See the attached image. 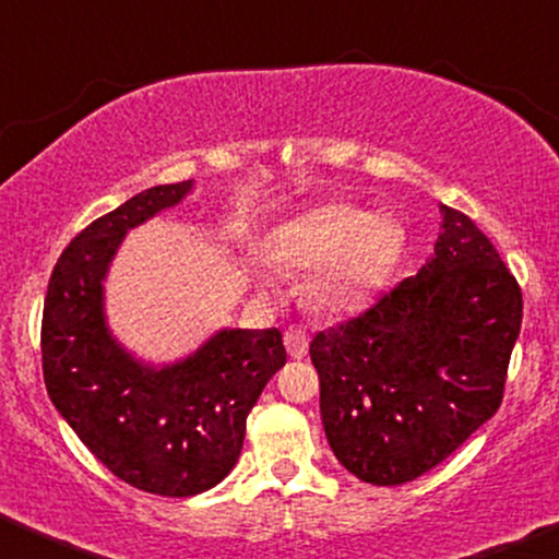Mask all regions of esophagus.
<instances>
[{"instance_id":"34e87169","label":"esophagus","mask_w":559,"mask_h":559,"mask_svg":"<svg viewBox=\"0 0 559 559\" xmlns=\"http://www.w3.org/2000/svg\"><path fill=\"white\" fill-rule=\"evenodd\" d=\"M285 347L293 360H302L308 355V332L300 326H290L285 332Z\"/></svg>"}]
</instances>
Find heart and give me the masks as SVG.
I'll use <instances>...</instances> for the list:
<instances>
[{"mask_svg":"<svg viewBox=\"0 0 559 559\" xmlns=\"http://www.w3.org/2000/svg\"><path fill=\"white\" fill-rule=\"evenodd\" d=\"M404 248V227L394 215H373L347 204L308 212L280 230L274 257L295 272H316L311 298L321 311H360Z\"/></svg>","mask_w":559,"mask_h":559,"instance_id":"obj_1","label":"heart"}]
</instances>
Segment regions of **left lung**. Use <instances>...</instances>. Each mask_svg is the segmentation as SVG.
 Masks as SVG:
<instances>
[{"mask_svg": "<svg viewBox=\"0 0 559 559\" xmlns=\"http://www.w3.org/2000/svg\"><path fill=\"white\" fill-rule=\"evenodd\" d=\"M440 215L415 277L311 342L329 445L378 487L423 477L498 412L521 332V287L490 238L464 212Z\"/></svg>", "mask_w": 559, "mask_h": 559, "instance_id": "8db88e82", "label": "left lung"}]
</instances>
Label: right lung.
<instances>
[{"label": "right lung", "instance_id": "obj_1", "mask_svg": "<svg viewBox=\"0 0 559 559\" xmlns=\"http://www.w3.org/2000/svg\"><path fill=\"white\" fill-rule=\"evenodd\" d=\"M191 186H153L90 223L53 266L40 323L59 415L108 472L165 498L199 495L230 474L248 412L287 362L280 329H219L170 365L136 360L108 329L103 282L123 236Z\"/></svg>", "mask_w": 559, "mask_h": 559}]
</instances>
